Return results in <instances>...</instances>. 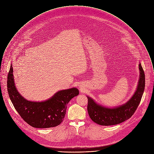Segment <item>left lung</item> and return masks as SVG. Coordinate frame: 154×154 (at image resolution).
Returning a JSON list of instances; mask_svg holds the SVG:
<instances>
[{"label":"left lung","mask_w":154,"mask_h":154,"mask_svg":"<svg viewBox=\"0 0 154 154\" xmlns=\"http://www.w3.org/2000/svg\"><path fill=\"white\" fill-rule=\"evenodd\" d=\"M139 79L136 90L125 104L115 107H107L98 104L87 96L88 114L94 122L102 126L115 125L132 117L140 102L145 85V73L140 63L139 65Z\"/></svg>","instance_id":"1"}]
</instances>
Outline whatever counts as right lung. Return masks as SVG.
I'll list each match as a JSON object with an SVG mask.
<instances>
[{
	"label": "right lung",
	"mask_w": 154,
	"mask_h": 154,
	"mask_svg": "<svg viewBox=\"0 0 154 154\" xmlns=\"http://www.w3.org/2000/svg\"><path fill=\"white\" fill-rule=\"evenodd\" d=\"M7 88L15 109L25 122L35 128H49L59 125L65 118L67 104L79 92L77 88H72L59 91L45 101H28L17 89L12 64L8 75Z\"/></svg>",
	"instance_id": "obj_1"
}]
</instances>
